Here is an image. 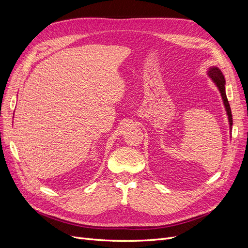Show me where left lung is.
Instances as JSON below:
<instances>
[{
	"label": "left lung",
	"mask_w": 248,
	"mask_h": 248,
	"mask_svg": "<svg viewBox=\"0 0 248 248\" xmlns=\"http://www.w3.org/2000/svg\"><path fill=\"white\" fill-rule=\"evenodd\" d=\"M209 76L211 78L214 82L216 84V86L218 87L219 91L221 93V97L222 100L224 103V107H226L228 116H229V121H230V125H232V111H231V108H230V103L229 100L227 98V94H226V90H224V85H226V80H224V78L221 74L220 70L218 68H210L209 71Z\"/></svg>",
	"instance_id": "obj_1"
}]
</instances>
